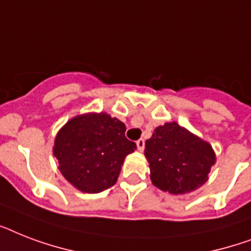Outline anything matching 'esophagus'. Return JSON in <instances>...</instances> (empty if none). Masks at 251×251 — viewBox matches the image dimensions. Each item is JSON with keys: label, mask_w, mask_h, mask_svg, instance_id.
<instances>
[{"label": "esophagus", "mask_w": 251, "mask_h": 251, "mask_svg": "<svg viewBox=\"0 0 251 251\" xmlns=\"http://www.w3.org/2000/svg\"><path fill=\"white\" fill-rule=\"evenodd\" d=\"M137 147L139 151H143V150H145V139H138Z\"/></svg>", "instance_id": "34e87169"}]
</instances>
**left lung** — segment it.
Instances as JSON below:
<instances>
[{"mask_svg":"<svg viewBox=\"0 0 251 251\" xmlns=\"http://www.w3.org/2000/svg\"><path fill=\"white\" fill-rule=\"evenodd\" d=\"M145 155L152 183L171 194H185L202 186L215 164L212 147L176 122L153 130L146 141Z\"/></svg>","mask_w":251,"mask_h":251,"instance_id":"left-lung-1","label":"left lung"}]
</instances>
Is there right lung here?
<instances>
[{
	"label": "right lung",
	"mask_w": 251,
	"mask_h": 251,
	"mask_svg": "<svg viewBox=\"0 0 251 251\" xmlns=\"http://www.w3.org/2000/svg\"><path fill=\"white\" fill-rule=\"evenodd\" d=\"M126 126L106 113L73 118L57 134L53 153L69 182L84 193L113 186L127 153L137 145L125 137Z\"/></svg>",
	"instance_id": "add662e5"
}]
</instances>
